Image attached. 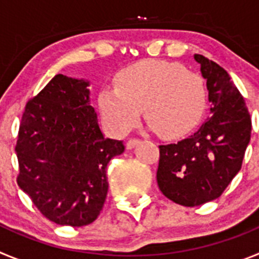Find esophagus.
Masks as SVG:
<instances>
[{"label": "esophagus", "instance_id": "esophagus-1", "mask_svg": "<svg viewBox=\"0 0 259 259\" xmlns=\"http://www.w3.org/2000/svg\"><path fill=\"white\" fill-rule=\"evenodd\" d=\"M139 143V139H130V140L127 141V144H125V146H127V149H132L136 144Z\"/></svg>", "mask_w": 259, "mask_h": 259}]
</instances>
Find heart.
I'll return each instance as SVG.
<instances>
[{
	"mask_svg": "<svg viewBox=\"0 0 259 259\" xmlns=\"http://www.w3.org/2000/svg\"><path fill=\"white\" fill-rule=\"evenodd\" d=\"M102 116L111 131L125 135L140 119L167 140L179 139L193 130L206 106V89L200 75L178 63L146 59L124 68L115 87L98 95Z\"/></svg>",
	"mask_w": 259,
	"mask_h": 259,
	"instance_id": "obj_1",
	"label": "heart"
}]
</instances>
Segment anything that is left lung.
I'll return each instance as SVG.
<instances>
[{
    "label": "left lung",
    "mask_w": 259,
    "mask_h": 259,
    "mask_svg": "<svg viewBox=\"0 0 259 259\" xmlns=\"http://www.w3.org/2000/svg\"><path fill=\"white\" fill-rule=\"evenodd\" d=\"M206 79L210 116L178 144L159 145L158 187L183 206L218 198L241 168L250 141L251 119L244 97L223 67L194 54Z\"/></svg>",
    "instance_id": "left-lung-1"
}]
</instances>
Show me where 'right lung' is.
<instances>
[{
  "instance_id": "1",
  "label": "right lung",
  "mask_w": 259,
  "mask_h": 259,
  "mask_svg": "<svg viewBox=\"0 0 259 259\" xmlns=\"http://www.w3.org/2000/svg\"><path fill=\"white\" fill-rule=\"evenodd\" d=\"M88 83L58 74L29 98L15 145L17 183L45 218L81 227L106 201V166L124 150L106 139L89 105Z\"/></svg>"
}]
</instances>
